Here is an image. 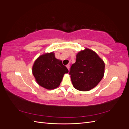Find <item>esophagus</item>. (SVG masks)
<instances>
[{"label": "esophagus", "instance_id": "esophagus-1", "mask_svg": "<svg viewBox=\"0 0 129 129\" xmlns=\"http://www.w3.org/2000/svg\"><path fill=\"white\" fill-rule=\"evenodd\" d=\"M66 67H67V68H68V70H69V68H70V65L69 64H67V66H66Z\"/></svg>", "mask_w": 129, "mask_h": 129}]
</instances>
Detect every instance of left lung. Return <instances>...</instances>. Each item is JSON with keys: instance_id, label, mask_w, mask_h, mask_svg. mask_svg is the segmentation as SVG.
Listing matches in <instances>:
<instances>
[{"instance_id": "8db88e82", "label": "left lung", "mask_w": 129, "mask_h": 129, "mask_svg": "<svg viewBox=\"0 0 129 129\" xmlns=\"http://www.w3.org/2000/svg\"><path fill=\"white\" fill-rule=\"evenodd\" d=\"M104 69L103 60L96 52L87 48L81 50L69 72L74 87L80 91L90 90L103 79Z\"/></svg>"}]
</instances>
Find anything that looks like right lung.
Instances as JSON below:
<instances>
[{
  "label": "right lung",
  "mask_w": 129,
  "mask_h": 129,
  "mask_svg": "<svg viewBox=\"0 0 129 129\" xmlns=\"http://www.w3.org/2000/svg\"><path fill=\"white\" fill-rule=\"evenodd\" d=\"M69 72L61 60L55 57L54 52L47 53L39 56L32 67V73L37 83L46 89L57 88L64 74Z\"/></svg>",
  "instance_id": "obj_1"
}]
</instances>
